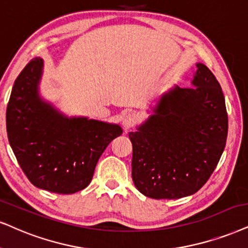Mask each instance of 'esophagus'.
<instances>
[{
  "mask_svg": "<svg viewBox=\"0 0 248 248\" xmlns=\"http://www.w3.org/2000/svg\"><path fill=\"white\" fill-rule=\"evenodd\" d=\"M137 122V118L134 113H127L122 119V124H124V129H130L133 128Z\"/></svg>",
  "mask_w": 248,
  "mask_h": 248,
  "instance_id": "1",
  "label": "esophagus"
}]
</instances>
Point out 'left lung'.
Masks as SVG:
<instances>
[{
	"label": "left lung",
	"instance_id": "8db88e82",
	"mask_svg": "<svg viewBox=\"0 0 248 248\" xmlns=\"http://www.w3.org/2000/svg\"><path fill=\"white\" fill-rule=\"evenodd\" d=\"M193 88L176 87L162 96L155 114L133 144L131 177L144 196L177 199L202 189L223 153L228 136L224 96L215 75L197 64Z\"/></svg>",
	"mask_w": 248,
	"mask_h": 248
}]
</instances>
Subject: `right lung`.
I'll use <instances>...</instances> for the list:
<instances>
[{"mask_svg":"<svg viewBox=\"0 0 248 248\" xmlns=\"http://www.w3.org/2000/svg\"><path fill=\"white\" fill-rule=\"evenodd\" d=\"M43 62L34 58L15 81L7 108V133L18 164L31 183L71 194L93 180L106 146L120 136L117 124L67 119L37 97Z\"/></svg>","mask_w":248,"mask_h":248,"instance_id":"obj_1","label":"right lung"}]
</instances>
